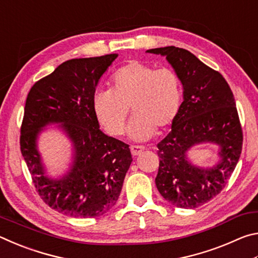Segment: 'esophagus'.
Instances as JSON below:
<instances>
[{
	"label": "esophagus",
	"instance_id": "1",
	"mask_svg": "<svg viewBox=\"0 0 258 258\" xmlns=\"http://www.w3.org/2000/svg\"><path fill=\"white\" fill-rule=\"evenodd\" d=\"M143 150H145V147L142 146H131V152L133 156H139Z\"/></svg>",
	"mask_w": 258,
	"mask_h": 258
}]
</instances>
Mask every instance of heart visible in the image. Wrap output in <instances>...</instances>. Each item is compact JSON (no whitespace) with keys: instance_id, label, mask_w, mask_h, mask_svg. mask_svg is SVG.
I'll return each instance as SVG.
<instances>
[{"instance_id":"1","label":"heart","mask_w":258,"mask_h":258,"mask_svg":"<svg viewBox=\"0 0 258 258\" xmlns=\"http://www.w3.org/2000/svg\"><path fill=\"white\" fill-rule=\"evenodd\" d=\"M111 90H99L93 95L95 117L107 132L117 137L124 131L130 113L134 117L128 135L145 141L164 131L176 119L182 103V86L171 68L131 61L113 73Z\"/></svg>"}]
</instances>
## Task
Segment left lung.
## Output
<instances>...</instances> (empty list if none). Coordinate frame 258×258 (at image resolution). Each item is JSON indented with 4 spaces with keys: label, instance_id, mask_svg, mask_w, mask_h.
I'll return each instance as SVG.
<instances>
[{
    "label": "left lung",
    "instance_id": "obj_1",
    "mask_svg": "<svg viewBox=\"0 0 258 258\" xmlns=\"http://www.w3.org/2000/svg\"><path fill=\"white\" fill-rule=\"evenodd\" d=\"M172 64L183 85V102L172 131L158 147L159 168L156 186L169 204L196 208L223 190L241 155L242 128L228 82L185 49L157 47ZM203 142L220 147L221 159L214 168L189 163L186 151Z\"/></svg>",
    "mask_w": 258,
    "mask_h": 258
}]
</instances>
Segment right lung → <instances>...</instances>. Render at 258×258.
<instances>
[{
	"mask_svg": "<svg viewBox=\"0 0 258 258\" xmlns=\"http://www.w3.org/2000/svg\"><path fill=\"white\" fill-rule=\"evenodd\" d=\"M118 54L64 61L32 86L20 128V150L43 202L72 217H98L111 209L132 163L130 146L100 130L93 111L99 80ZM59 126L71 139L74 160L59 180L44 175L36 141L43 127Z\"/></svg>",
	"mask_w": 258,
	"mask_h": 258,
	"instance_id": "obj_1",
	"label": "right lung"
}]
</instances>
